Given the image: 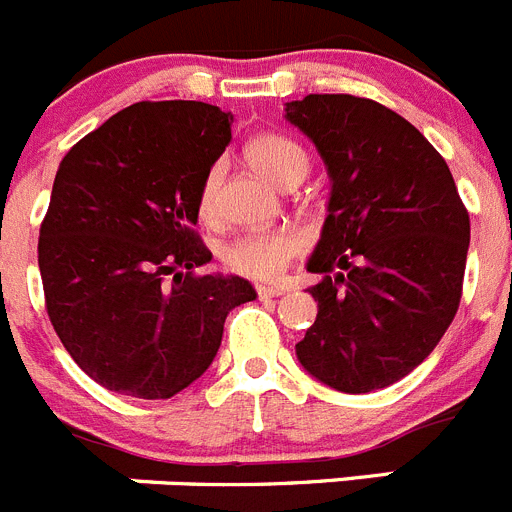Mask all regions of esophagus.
<instances>
[{"label": "esophagus", "mask_w": 512, "mask_h": 512, "mask_svg": "<svg viewBox=\"0 0 512 512\" xmlns=\"http://www.w3.org/2000/svg\"><path fill=\"white\" fill-rule=\"evenodd\" d=\"M256 295H259V300H271V297L284 295V287H264V284H259V287H256Z\"/></svg>", "instance_id": "34e87169"}]
</instances>
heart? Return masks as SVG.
Masks as SVG:
<instances>
[{
    "label": "heart",
    "mask_w": 512,
    "mask_h": 512,
    "mask_svg": "<svg viewBox=\"0 0 512 512\" xmlns=\"http://www.w3.org/2000/svg\"><path fill=\"white\" fill-rule=\"evenodd\" d=\"M246 158L253 169L277 187H284L295 176H305L310 166L307 153L295 140L279 133H261L248 140ZM217 189H220V166H212L197 192V215L202 223H215ZM302 248H305V241L292 230H253L225 243L220 259L225 269L233 274L269 282V279L282 277L289 264L300 256Z\"/></svg>",
    "instance_id": "obj_1"
}]
</instances>
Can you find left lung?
<instances>
[{"label": "left lung", "instance_id": "left-lung-1", "mask_svg": "<svg viewBox=\"0 0 512 512\" xmlns=\"http://www.w3.org/2000/svg\"><path fill=\"white\" fill-rule=\"evenodd\" d=\"M287 120L318 146L330 202L307 261L323 274L297 359L338 392L382 390L431 354L454 320L469 212L449 166L415 125L374 99L307 94Z\"/></svg>", "mask_w": 512, "mask_h": 512}]
</instances>
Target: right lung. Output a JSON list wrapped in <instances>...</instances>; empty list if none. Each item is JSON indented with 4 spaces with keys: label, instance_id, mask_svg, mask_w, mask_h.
Returning a JSON list of instances; mask_svg holds the SVG:
<instances>
[{
    "label": "right lung",
    "instance_id": "obj_1",
    "mask_svg": "<svg viewBox=\"0 0 512 512\" xmlns=\"http://www.w3.org/2000/svg\"><path fill=\"white\" fill-rule=\"evenodd\" d=\"M215 104L135 102L63 156L40 223L45 310L71 359L117 395L169 400L215 359L228 312L256 300L212 259L197 192L230 143Z\"/></svg>",
    "mask_w": 512,
    "mask_h": 512
}]
</instances>
